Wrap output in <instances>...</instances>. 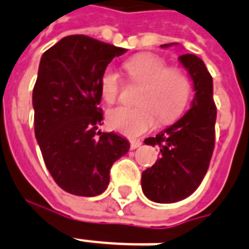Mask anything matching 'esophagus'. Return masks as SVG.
Segmentation results:
<instances>
[{"instance_id": "obj_1", "label": "esophagus", "mask_w": 249, "mask_h": 249, "mask_svg": "<svg viewBox=\"0 0 249 249\" xmlns=\"http://www.w3.org/2000/svg\"><path fill=\"white\" fill-rule=\"evenodd\" d=\"M142 146V142L141 141H130V148L132 150H136V148L141 147Z\"/></svg>"}]
</instances>
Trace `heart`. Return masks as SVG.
I'll return each instance as SVG.
<instances>
[{"label":"heart","instance_id":"obj_1","mask_svg":"<svg viewBox=\"0 0 249 249\" xmlns=\"http://www.w3.org/2000/svg\"><path fill=\"white\" fill-rule=\"evenodd\" d=\"M133 83L142 85L137 107L119 106L108 109L107 124L112 130L126 137H138L156 124L172 123L185 111L191 97V81L185 72L169 68L163 58L154 54H140L125 63ZM121 89V79L113 68H107L101 77V94L112 103Z\"/></svg>","mask_w":249,"mask_h":249}]
</instances>
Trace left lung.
<instances>
[{
	"label": "left lung",
	"instance_id": "obj_1",
	"mask_svg": "<svg viewBox=\"0 0 249 249\" xmlns=\"http://www.w3.org/2000/svg\"><path fill=\"white\" fill-rule=\"evenodd\" d=\"M176 42L161 45L170 48ZM194 84L191 107L173 125L144 140L159 146L160 158L142 173V191L155 203H176L190 196L203 181L214 148L217 109L213 80L204 62L193 54L178 56Z\"/></svg>",
	"mask_w": 249,
	"mask_h": 249
}]
</instances>
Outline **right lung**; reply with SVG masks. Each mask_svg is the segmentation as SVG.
<instances>
[{
  "label": "right lung",
  "mask_w": 249,
  "mask_h": 249,
  "mask_svg": "<svg viewBox=\"0 0 249 249\" xmlns=\"http://www.w3.org/2000/svg\"><path fill=\"white\" fill-rule=\"evenodd\" d=\"M125 52L75 35L62 38L41 56L32 94L35 136L45 165L67 193L79 196L103 193L112 164L130 148L116 133H97L103 120L98 107L101 77L109 62Z\"/></svg>",
  "instance_id": "1"
}]
</instances>
